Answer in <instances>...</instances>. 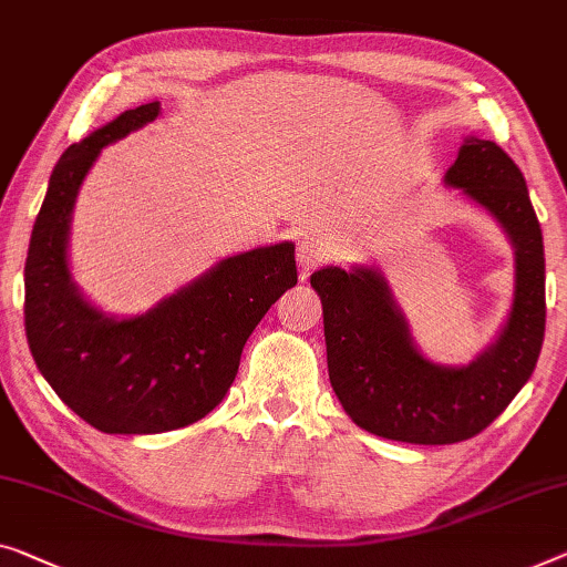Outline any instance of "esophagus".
<instances>
[{"label":"esophagus","mask_w":567,"mask_h":567,"mask_svg":"<svg viewBox=\"0 0 567 567\" xmlns=\"http://www.w3.org/2000/svg\"><path fill=\"white\" fill-rule=\"evenodd\" d=\"M328 259V247L316 236H302L298 241V265H300V275L308 277L312 269L318 265H323Z\"/></svg>","instance_id":"34e87169"}]
</instances>
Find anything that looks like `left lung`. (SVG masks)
<instances>
[{
	"mask_svg": "<svg viewBox=\"0 0 567 567\" xmlns=\"http://www.w3.org/2000/svg\"><path fill=\"white\" fill-rule=\"evenodd\" d=\"M445 185L486 208L512 239L514 300L496 341L466 367L427 361L377 269L323 267L310 275L323 302L328 377L367 433L415 445L478 435L535 371L545 338V247L525 175L492 140L468 137Z\"/></svg>",
	"mask_w": 567,
	"mask_h": 567,
	"instance_id": "1",
	"label": "left lung"
}]
</instances>
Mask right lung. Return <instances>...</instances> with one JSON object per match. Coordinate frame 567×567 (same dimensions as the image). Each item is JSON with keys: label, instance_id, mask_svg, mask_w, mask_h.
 I'll return each instance as SVG.
<instances>
[{"label": "right lung", "instance_id": "1", "mask_svg": "<svg viewBox=\"0 0 567 567\" xmlns=\"http://www.w3.org/2000/svg\"><path fill=\"white\" fill-rule=\"evenodd\" d=\"M142 104L68 147L50 175L24 261V331L55 394L101 433H167L206 417L239 371L265 312L298 282L295 244L221 259L145 316L114 318L83 298L68 269L73 203L99 152L157 120Z\"/></svg>", "mask_w": 567, "mask_h": 567}]
</instances>
